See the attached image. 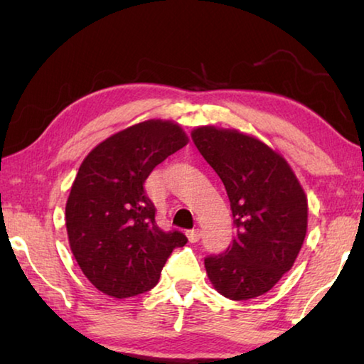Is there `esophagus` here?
Here are the masks:
<instances>
[{"label":"esophagus","mask_w":364,"mask_h":364,"mask_svg":"<svg viewBox=\"0 0 364 364\" xmlns=\"http://www.w3.org/2000/svg\"><path fill=\"white\" fill-rule=\"evenodd\" d=\"M189 242H197L200 239V231L199 230H191L186 232Z\"/></svg>","instance_id":"34e87169"}]
</instances>
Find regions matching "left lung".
Returning <instances> with one entry per match:
<instances>
[{
	"label": "left lung",
	"mask_w": 364,
	"mask_h": 364,
	"mask_svg": "<svg viewBox=\"0 0 364 364\" xmlns=\"http://www.w3.org/2000/svg\"><path fill=\"white\" fill-rule=\"evenodd\" d=\"M191 136L223 181L236 228L223 254L205 257L208 279L231 300L267 294L304 244V189L286 160L257 138L215 127L196 128Z\"/></svg>",
	"instance_id": "obj_1"
}]
</instances>
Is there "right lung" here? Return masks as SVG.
I'll return each mask as SVG.
<instances>
[{"label":"right lung","mask_w":364,"mask_h":364,"mask_svg":"<svg viewBox=\"0 0 364 364\" xmlns=\"http://www.w3.org/2000/svg\"><path fill=\"white\" fill-rule=\"evenodd\" d=\"M188 144L173 122L147 120L115 133L80 165L65 205L72 254L97 291L127 299L151 291L165 262L188 237L164 231L144 183Z\"/></svg>","instance_id":"add662e5"}]
</instances>
